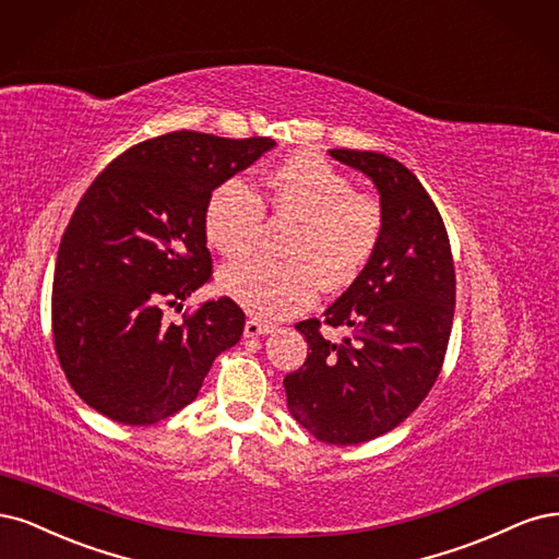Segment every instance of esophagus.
<instances>
[{
	"instance_id": "1",
	"label": "esophagus",
	"mask_w": 559,
	"mask_h": 559,
	"mask_svg": "<svg viewBox=\"0 0 559 559\" xmlns=\"http://www.w3.org/2000/svg\"><path fill=\"white\" fill-rule=\"evenodd\" d=\"M269 332H274V328L272 325H266V322H260V320H255V318H250L248 322H246V328H243V334L246 336H264V334H269Z\"/></svg>"
}]
</instances>
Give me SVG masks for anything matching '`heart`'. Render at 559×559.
Segmentation results:
<instances>
[{
    "instance_id": "1",
    "label": "heart",
    "mask_w": 559,
    "mask_h": 559,
    "mask_svg": "<svg viewBox=\"0 0 559 559\" xmlns=\"http://www.w3.org/2000/svg\"><path fill=\"white\" fill-rule=\"evenodd\" d=\"M264 188L274 211L297 221L281 250L287 262H231L221 272V287L253 316L278 320L309 309L320 285L344 290L365 272L381 243L383 213L369 197L355 194L346 174L311 153L287 157ZM262 221V197L241 176L215 186L204 206L206 239L225 258L246 255Z\"/></svg>"
}]
</instances>
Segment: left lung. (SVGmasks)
Returning <instances> with one entry per match:
<instances>
[{
  "label": "left lung",
  "instance_id": "8db88e82",
  "mask_svg": "<svg viewBox=\"0 0 559 559\" xmlns=\"http://www.w3.org/2000/svg\"><path fill=\"white\" fill-rule=\"evenodd\" d=\"M330 155L373 183L383 234L365 272L322 313L350 336L330 341L320 320L297 322L311 353L283 385L293 418L316 439L355 445L406 420L435 385L455 316V266L435 202L402 162Z\"/></svg>",
  "mask_w": 559,
  "mask_h": 559
}]
</instances>
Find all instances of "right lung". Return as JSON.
<instances>
[{
	"instance_id": "obj_1",
	"label": "right lung",
	"mask_w": 559,
	"mask_h": 559,
	"mask_svg": "<svg viewBox=\"0 0 559 559\" xmlns=\"http://www.w3.org/2000/svg\"><path fill=\"white\" fill-rule=\"evenodd\" d=\"M274 139L171 132L122 153L87 188L52 276V336L79 397L122 425H153L194 402L213 359L243 334L229 297L183 322L165 306L209 281L204 206L213 188Z\"/></svg>"
}]
</instances>
